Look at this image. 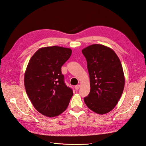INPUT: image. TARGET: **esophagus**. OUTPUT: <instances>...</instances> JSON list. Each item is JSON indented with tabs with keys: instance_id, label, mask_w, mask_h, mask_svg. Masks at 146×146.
<instances>
[{
	"instance_id": "esophagus-1",
	"label": "esophagus",
	"mask_w": 146,
	"mask_h": 146,
	"mask_svg": "<svg viewBox=\"0 0 146 146\" xmlns=\"http://www.w3.org/2000/svg\"><path fill=\"white\" fill-rule=\"evenodd\" d=\"M79 88H80V85H76V86H75V89H76V90H78Z\"/></svg>"
}]
</instances>
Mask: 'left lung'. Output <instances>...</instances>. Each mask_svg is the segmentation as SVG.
I'll use <instances>...</instances> for the list:
<instances>
[{"label":"left lung","instance_id":"1","mask_svg":"<svg viewBox=\"0 0 146 146\" xmlns=\"http://www.w3.org/2000/svg\"><path fill=\"white\" fill-rule=\"evenodd\" d=\"M82 53L87 61L91 88L84 101L92 111L108 113L117 105L124 88L121 61L112 48L98 44L83 48Z\"/></svg>","mask_w":146,"mask_h":146}]
</instances>
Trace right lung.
<instances>
[{
	"label": "right lung",
	"instance_id": "add662e5",
	"mask_svg": "<svg viewBox=\"0 0 146 146\" xmlns=\"http://www.w3.org/2000/svg\"><path fill=\"white\" fill-rule=\"evenodd\" d=\"M71 54L69 48L42 47L32 56L26 68V92L35 108L46 116H57L64 112L73 95L61 69Z\"/></svg>",
	"mask_w": 146,
	"mask_h": 146
}]
</instances>
